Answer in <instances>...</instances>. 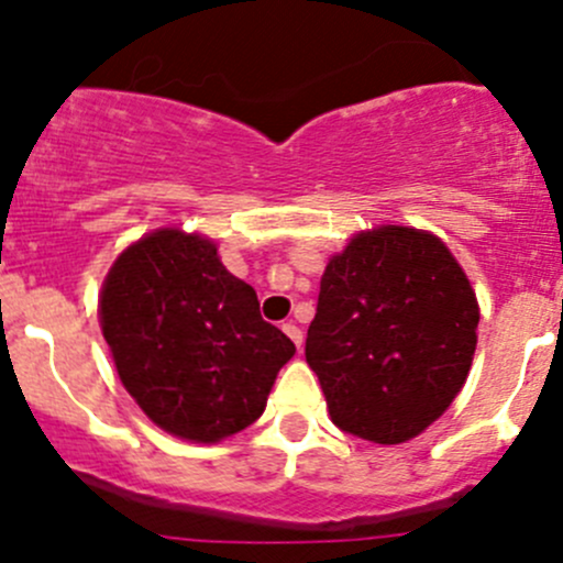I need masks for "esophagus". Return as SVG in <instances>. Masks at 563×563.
<instances>
[{"label":"esophagus","mask_w":563,"mask_h":563,"mask_svg":"<svg viewBox=\"0 0 563 563\" xmlns=\"http://www.w3.org/2000/svg\"><path fill=\"white\" fill-rule=\"evenodd\" d=\"M283 332H286L288 338L294 340V345H297V349H299V345H302V329H299L297 323H294V321H286V323H283Z\"/></svg>","instance_id":"1"}]
</instances>
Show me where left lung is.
Listing matches in <instances>:
<instances>
[{"instance_id":"1","label":"left lung","mask_w":563,"mask_h":563,"mask_svg":"<svg viewBox=\"0 0 563 563\" xmlns=\"http://www.w3.org/2000/svg\"><path fill=\"white\" fill-rule=\"evenodd\" d=\"M479 305L439 236L408 225L362 231L323 269L305 360L332 422L402 444L463 389Z\"/></svg>"}]
</instances>
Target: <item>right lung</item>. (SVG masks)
Returning <instances> with one entry per match:
<instances>
[{
  "instance_id": "add662e5",
  "label": "right lung",
  "mask_w": 563,
  "mask_h": 563,
  "mask_svg": "<svg viewBox=\"0 0 563 563\" xmlns=\"http://www.w3.org/2000/svg\"><path fill=\"white\" fill-rule=\"evenodd\" d=\"M100 327L124 389L179 439L218 444L264 413L294 343L207 236L161 229L113 261Z\"/></svg>"
}]
</instances>
